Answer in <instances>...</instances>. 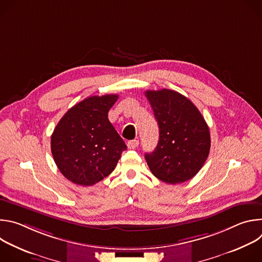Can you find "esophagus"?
Instances as JSON below:
<instances>
[{
    "instance_id": "34e87169",
    "label": "esophagus",
    "mask_w": 262,
    "mask_h": 262,
    "mask_svg": "<svg viewBox=\"0 0 262 262\" xmlns=\"http://www.w3.org/2000/svg\"><path fill=\"white\" fill-rule=\"evenodd\" d=\"M138 145H139V140H130L127 142V147L129 149H135L138 147Z\"/></svg>"
}]
</instances>
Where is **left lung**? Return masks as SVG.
<instances>
[{
  "mask_svg": "<svg viewBox=\"0 0 262 262\" xmlns=\"http://www.w3.org/2000/svg\"><path fill=\"white\" fill-rule=\"evenodd\" d=\"M159 124V143L145 160L160 180L182 183L204 165L210 149L207 123L197 106L182 94L162 89L145 92Z\"/></svg>",
  "mask_w": 262,
  "mask_h": 262,
  "instance_id": "8db88e82",
  "label": "left lung"
}]
</instances>
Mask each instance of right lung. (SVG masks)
<instances>
[{
	"instance_id": "add662e5",
	"label": "right lung",
	"mask_w": 262,
	"mask_h": 262,
	"mask_svg": "<svg viewBox=\"0 0 262 262\" xmlns=\"http://www.w3.org/2000/svg\"><path fill=\"white\" fill-rule=\"evenodd\" d=\"M117 99V94L90 96L70 107L55 127L52 155L71 182L89 186L102 180L113 172L126 149L107 118Z\"/></svg>"
}]
</instances>
